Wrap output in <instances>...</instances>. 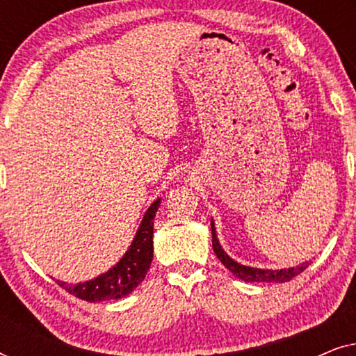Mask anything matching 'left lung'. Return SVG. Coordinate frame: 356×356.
<instances>
[{
  "instance_id": "1",
  "label": "left lung",
  "mask_w": 356,
  "mask_h": 356,
  "mask_svg": "<svg viewBox=\"0 0 356 356\" xmlns=\"http://www.w3.org/2000/svg\"><path fill=\"white\" fill-rule=\"evenodd\" d=\"M211 228H212V248L213 252H216L218 259L223 266L227 267L232 274H235L238 279L245 280V282H267V284H284V282H289L293 279L295 275H298L303 272L306 267L309 266V262L306 261L303 264L295 266V267H289V269H259V267H251V266H243L240 262H236L235 259H232L230 256L227 254L225 250H223L220 241L217 238V230H216V223L211 220Z\"/></svg>"
}]
</instances>
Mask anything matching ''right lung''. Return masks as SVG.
<instances>
[{
	"instance_id": "obj_1",
	"label": "right lung",
	"mask_w": 356,
	"mask_h": 356,
	"mask_svg": "<svg viewBox=\"0 0 356 356\" xmlns=\"http://www.w3.org/2000/svg\"><path fill=\"white\" fill-rule=\"evenodd\" d=\"M160 207V197L150 204L145 211L143 222L131 241L128 251L113 267L95 279L79 282L72 285L67 282L56 280L71 295L77 298L97 303V301L118 300L129 295L140 282L145 279L150 262L154 257V218Z\"/></svg>"
}]
</instances>
